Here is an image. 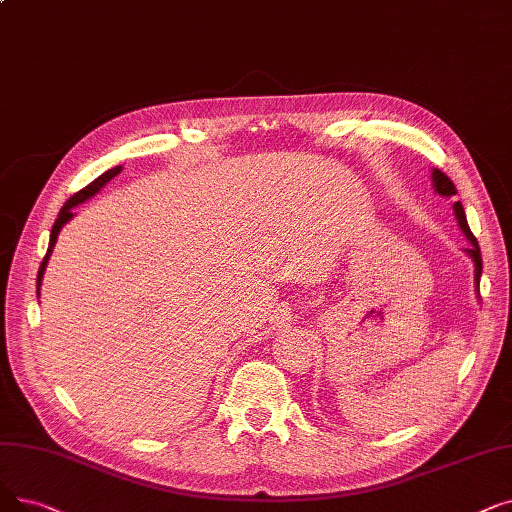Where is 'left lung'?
<instances>
[{"label":"left lung","instance_id":"obj_1","mask_svg":"<svg viewBox=\"0 0 512 512\" xmlns=\"http://www.w3.org/2000/svg\"><path fill=\"white\" fill-rule=\"evenodd\" d=\"M433 184H435V190H437L441 196H454V194H456L454 182L450 180V177H448L446 173L439 171V169H433ZM454 213H456V219H458V224H460L464 236L469 238L471 244H473L471 249H466V253H469V255L473 257V261H475V280H477V286H479L481 270H483V259H481V251H479V242H477V238L473 236L469 224H466V215H464V209H462L460 201L454 203Z\"/></svg>","mask_w":512,"mask_h":512}]
</instances>
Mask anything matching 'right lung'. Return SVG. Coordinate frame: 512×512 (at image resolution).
I'll list each match as a JSON object with an SVG mask.
<instances>
[{
    "mask_svg": "<svg viewBox=\"0 0 512 512\" xmlns=\"http://www.w3.org/2000/svg\"><path fill=\"white\" fill-rule=\"evenodd\" d=\"M121 171V167H113V169H108L106 173H102L100 177H96V180L92 182V184H87L85 188H81L79 192H75L69 201L64 203V207L60 209V215H58V219H56V224H54V228H52V234H50V247H48V253H46V257H43V261H41V265H39V274H37V291H39V286H41V278H43V272H46V265H48V259H50V255H52V249H54V244H56V238H58V232L62 230V226L66 224V221H69L71 217H73V207H77L79 203H83V201H87V198L90 196H94L106 182H110L113 180V177L117 175Z\"/></svg>",
    "mask_w": 512,
    "mask_h": 512,
    "instance_id": "obj_1",
    "label": "right lung"
}]
</instances>
